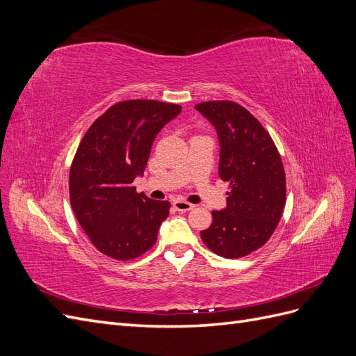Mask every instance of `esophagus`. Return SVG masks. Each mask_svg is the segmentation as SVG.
<instances>
[{"mask_svg": "<svg viewBox=\"0 0 356 356\" xmlns=\"http://www.w3.org/2000/svg\"><path fill=\"white\" fill-rule=\"evenodd\" d=\"M174 208L178 212H187V211H191L193 208H195V204H191V203L184 202V200H175L174 202Z\"/></svg>", "mask_w": 356, "mask_h": 356, "instance_id": "34e87169", "label": "esophagus"}]
</instances>
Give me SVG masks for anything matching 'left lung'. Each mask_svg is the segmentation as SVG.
<instances>
[{
    "label": "left lung",
    "mask_w": 356,
    "mask_h": 356,
    "mask_svg": "<svg viewBox=\"0 0 356 356\" xmlns=\"http://www.w3.org/2000/svg\"><path fill=\"white\" fill-rule=\"evenodd\" d=\"M195 108L212 123L220 141L218 175L227 181V207L212 211L200 232L209 250L241 258L261 248L282 217L286 200L281 156L263 124L239 104L211 101Z\"/></svg>",
    "instance_id": "obj_1"
}]
</instances>
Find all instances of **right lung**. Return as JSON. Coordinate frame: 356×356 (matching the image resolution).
Here are the masks:
<instances>
[{
	"label": "right lung",
	"mask_w": 356,
	"mask_h": 356,
	"mask_svg": "<svg viewBox=\"0 0 356 356\" xmlns=\"http://www.w3.org/2000/svg\"><path fill=\"white\" fill-rule=\"evenodd\" d=\"M181 113L177 104L122 101L96 118L83 136L70 170V200L75 218L98 251L132 260L157 241L168 200L136 193L157 134Z\"/></svg>",
	"instance_id": "add662e5"
}]
</instances>
